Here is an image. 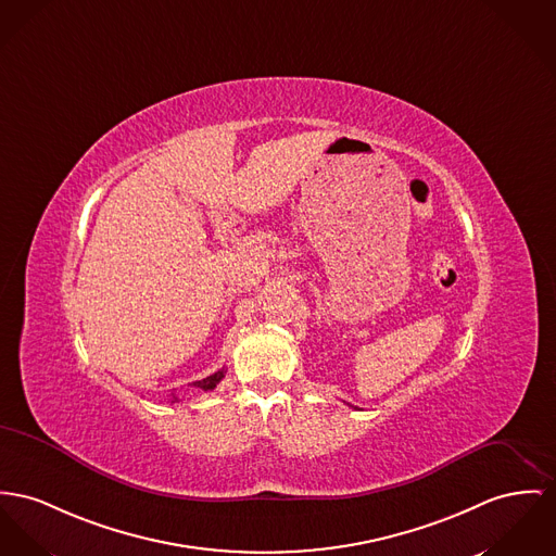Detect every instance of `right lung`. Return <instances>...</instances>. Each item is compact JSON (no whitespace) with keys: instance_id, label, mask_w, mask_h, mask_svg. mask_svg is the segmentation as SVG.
<instances>
[{"instance_id":"add662e5","label":"right lung","mask_w":556,"mask_h":556,"mask_svg":"<svg viewBox=\"0 0 556 556\" xmlns=\"http://www.w3.org/2000/svg\"><path fill=\"white\" fill-rule=\"evenodd\" d=\"M223 377H225V369L217 370V372H213V375H208V377L195 381L193 386L200 388V390H204V392H208V390H215V388H217V383L222 381ZM175 401H177V396H173V403H175Z\"/></svg>"}]
</instances>
